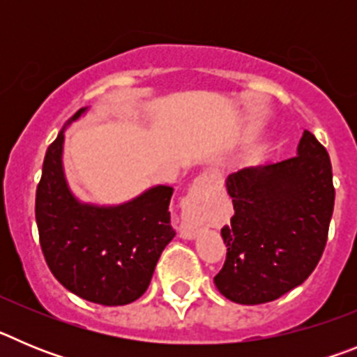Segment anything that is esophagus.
Listing matches in <instances>:
<instances>
[{
    "mask_svg": "<svg viewBox=\"0 0 357 357\" xmlns=\"http://www.w3.org/2000/svg\"><path fill=\"white\" fill-rule=\"evenodd\" d=\"M218 185L216 178H214L213 175H209V173H204V175L197 176L193 181V184H191V188H189V191L193 193V191H204V189H214ZM198 234V229L195 225H182L181 229V236L184 239H195Z\"/></svg>",
    "mask_w": 357,
    "mask_h": 357,
    "instance_id": "esophagus-1",
    "label": "esophagus"
}]
</instances>
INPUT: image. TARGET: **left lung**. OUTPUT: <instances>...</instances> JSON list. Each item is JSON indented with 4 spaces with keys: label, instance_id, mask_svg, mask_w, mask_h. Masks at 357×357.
Segmentation results:
<instances>
[{
    "label": "left lung",
    "instance_id": "1",
    "mask_svg": "<svg viewBox=\"0 0 357 357\" xmlns=\"http://www.w3.org/2000/svg\"><path fill=\"white\" fill-rule=\"evenodd\" d=\"M225 188L234 216L222 229L227 259L214 284L236 304L277 301L311 275L326 248L334 209L329 153L304 130L296 157L241 169Z\"/></svg>",
    "mask_w": 357,
    "mask_h": 357
}]
</instances>
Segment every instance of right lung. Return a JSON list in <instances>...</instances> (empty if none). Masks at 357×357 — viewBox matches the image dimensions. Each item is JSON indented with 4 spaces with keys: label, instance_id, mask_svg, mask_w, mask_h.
Wrapping results in <instances>:
<instances>
[{
    "label": "right lung",
    "instance_id": "obj_1",
    "mask_svg": "<svg viewBox=\"0 0 357 357\" xmlns=\"http://www.w3.org/2000/svg\"><path fill=\"white\" fill-rule=\"evenodd\" d=\"M87 110L68 119L44 155L36 198L40 248L66 289L94 304L125 305L146 291L175 238L168 209L173 188L151 185L116 206L80 200L68 184L62 153L66 128Z\"/></svg>",
    "mask_w": 357,
    "mask_h": 357
}]
</instances>
